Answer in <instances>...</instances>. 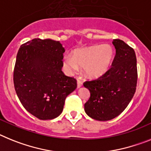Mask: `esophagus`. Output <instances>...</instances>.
Masks as SVG:
<instances>
[{"label":"esophagus","instance_id":"1","mask_svg":"<svg viewBox=\"0 0 151 151\" xmlns=\"http://www.w3.org/2000/svg\"><path fill=\"white\" fill-rule=\"evenodd\" d=\"M77 88H80V87H81L82 86V85H83V83H82V81H80L79 79H77Z\"/></svg>","mask_w":151,"mask_h":151}]
</instances>
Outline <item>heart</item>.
<instances>
[{
  "label": "heart",
  "instance_id": "heart-1",
  "mask_svg": "<svg viewBox=\"0 0 151 151\" xmlns=\"http://www.w3.org/2000/svg\"><path fill=\"white\" fill-rule=\"evenodd\" d=\"M114 50L109 45H97L76 50L73 57L65 55L64 67L69 74L83 68L85 76L96 79L106 74L112 66Z\"/></svg>",
  "mask_w": 151,
  "mask_h": 151
}]
</instances>
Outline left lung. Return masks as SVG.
<instances>
[{
	"mask_svg": "<svg viewBox=\"0 0 151 151\" xmlns=\"http://www.w3.org/2000/svg\"><path fill=\"white\" fill-rule=\"evenodd\" d=\"M115 56L112 68L98 79L86 81L90 97L84 104L86 113L98 121L114 119L125 109L135 93L137 59L133 48L120 39H113Z\"/></svg>",
	"mask_w": 151,
	"mask_h": 151,
	"instance_id": "8db88e82",
	"label": "left lung"
}]
</instances>
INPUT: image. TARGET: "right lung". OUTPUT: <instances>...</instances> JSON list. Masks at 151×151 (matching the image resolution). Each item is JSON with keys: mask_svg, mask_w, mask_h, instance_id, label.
<instances>
[{"mask_svg": "<svg viewBox=\"0 0 151 151\" xmlns=\"http://www.w3.org/2000/svg\"><path fill=\"white\" fill-rule=\"evenodd\" d=\"M65 48L58 41L34 39L18 51L14 83L20 103L41 120L61 115L66 97L77 88L74 77L61 70Z\"/></svg>", "mask_w": 151, "mask_h": 151, "instance_id": "add662e5", "label": "right lung"}]
</instances>
